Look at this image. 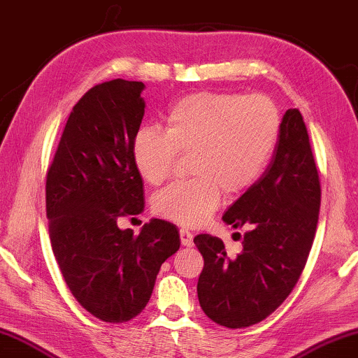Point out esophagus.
I'll use <instances>...</instances> for the list:
<instances>
[{
	"mask_svg": "<svg viewBox=\"0 0 358 358\" xmlns=\"http://www.w3.org/2000/svg\"><path fill=\"white\" fill-rule=\"evenodd\" d=\"M180 239H181V245L183 247H192V239H194V234L189 229H180Z\"/></svg>",
	"mask_w": 358,
	"mask_h": 358,
	"instance_id": "esophagus-1",
	"label": "esophagus"
}]
</instances>
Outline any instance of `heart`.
<instances>
[{
	"mask_svg": "<svg viewBox=\"0 0 358 358\" xmlns=\"http://www.w3.org/2000/svg\"><path fill=\"white\" fill-rule=\"evenodd\" d=\"M280 127V113L264 95L199 92L177 101L166 117V132L141 127L132 143L135 167L152 186L169 177L177 152H191L192 178L159 191L155 212L183 226L202 224L223 192L234 197L257 183Z\"/></svg>",
	"mask_w": 358,
	"mask_h": 358,
	"instance_id": "b5f03b06",
	"label": "heart"
}]
</instances>
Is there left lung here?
I'll list each match as a JSON object with an SVG mask.
<instances>
[{"mask_svg":"<svg viewBox=\"0 0 358 358\" xmlns=\"http://www.w3.org/2000/svg\"><path fill=\"white\" fill-rule=\"evenodd\" d=\"M320 181L301 113L287 110L264 173L226 210L223 221L245 228L242 250L229 258L218 237L199 234L203 257L197 296L208 319L245 328L271 315L301 275L314 242Z\"/></svg>","mask_w":358,"mask_h":358,"instance_id":"obj_1","label":"left lung"}]
</instances>
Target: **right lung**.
Segmentation results:
<instances>
[{
    "mask_svg": "<svg viewBox=\"0 0 358 358\" xmlns=\"http://www.w3.org/2000/svg\"><path fill=\"white\" fill-rule=\"evenodd\" d=\"M145 84L113 79L73 106L48 170L52 252L76 301L94 317L122 323L148 304L164 261L180 248L178 228L151 220L138 236L124 215L145 208L132 143L145 115Z\"/></svg>",
    "mask_w": 358,
    "mask_h": 358,
    "instance_id": "add662e5",
    "label": "right lung"
}]
</instances>
